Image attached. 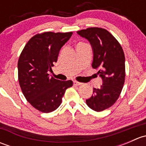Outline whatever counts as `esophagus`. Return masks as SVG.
Segmentation results:
<instances>
[{
  "mask_svg": "<svg viewBox=\"0 0 146 146\" xmlns=\"http://www.w3.org/2000/svg\"><path fill=\"white\" fill-rule=\"evenodd\" d=\"M73 85H76V86H78V85H82V83H81V82H78V81H73Z\"/></svg>",
  "mask_w": 146,
  "mask_h": 146,
  "instance_id": "1",
  "label": "esophagus"
}]
</instances>
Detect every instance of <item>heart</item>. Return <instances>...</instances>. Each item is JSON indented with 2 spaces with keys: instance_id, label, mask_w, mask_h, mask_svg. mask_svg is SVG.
<instances>
[{
  "instance_id": "obj_1",
  "label": "heart",
  "mask_w": 146,
  "mask_h": 146,
  "mask_svg": "<svg viewBox=\"0 0 146 146\" xmlns=\"http://www.w3.org/2000/svg\"><path fill=\"white\" fill-rule=\"evenodd\" d=\"M83 44V43H80V44Z\"/></svg>"
}]
</instances>
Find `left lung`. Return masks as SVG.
I'll use <instances>...</instances> for the list:
<instances>
[{
    "instance_id": "8db88e82",
    "label": "left lung",
    "mask_w": 146,
    "mask_h": 146,
    "mask_svg": "<svg viewBox=\"0 0 146 146\" xmlns=\"http://www.w3.org/2000/svg\"><path fill=\"white\" fill-rule=\"evenodd\" d=\"M77 33L90 43L93 51L92 67L98 69V74L102 80L100 88H94L86 104L94 111H103L116 102L123 88L124 53L115 37L102 28L90 27Z\"/></svg>"
}]
</instances>
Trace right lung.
<instances>
[{"label":"right lung","instance_id":"obj_1","mask_svg":"<svg viewBox=\"0 0 146 146\" xmlns=\"http://www.w3.org/2000/svg\"><path fill=\"white\" fill-rule=\"evenodd\" d=\"M72 34L47 32L35 35L20 56L17 68L22 92L29 104L42 112L56 110L66 89L73 85L72 80L61 81L48 73Z\"/></svg>","mask_w":146,"mask_h":146}]
</instances>
